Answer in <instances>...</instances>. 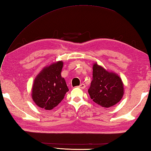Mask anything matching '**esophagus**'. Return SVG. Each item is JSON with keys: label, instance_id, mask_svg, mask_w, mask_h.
Returning <instances> with one entry per match:
<instances>
[{"label": "esophagus", "instance_id": "1", "mask_svg": "<svg viewBox=\"0 0 151 151\" xmlns=\"http://www.w3.org/2000/svg\"><path fill=\"white\" fill-rule=\"evenodd\" d=\"M78 87H79L80 88H81V89H84V88H86V85H85L84 84H83V83H82V84H81V85H80V86H78Z\"/></svg>", "mask_w": 151, "mask_h": 151}]
</instances>
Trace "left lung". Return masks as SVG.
I'll return each instance as SVG.
<instances>
[{"label":"left lung","mask_w":151,"mask_h":151,"mask_svg":"<svg viewBox=\"0 0 151 151\" xmlns=\"http://www.w3.org/2000/svg\"><path fill=\"white\" fill-rule=\"evenodd\" d=\"M123 91V84L119 76L94 64L93 79L88 89L93 101L102 107H111L121 101Z\"/></svg>","instance_id":"left-lung-1"}]
</instances>
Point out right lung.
<instances>
[{"instance_id": "add662e5", "label": "right lung", "mask_w": 151, "mask_h": 151, "mask_svg": "<svg viewBox=\"0 0 151 151\" xmlns=\"http://www.w3.org/2000/svg\"><path fill=\"white\" fill-rule=\"evenodd\" d=\"M63 62H58L45 68L35 79L32 99L38 106L50 110L60 103L69 91L61 76Z\"/></svg>"}]
</instances>
